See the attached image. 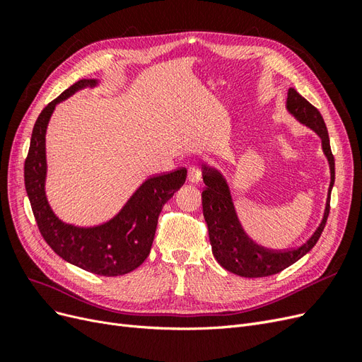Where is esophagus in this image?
<instances>
[{
    "label": "esophagus",
    "mask_w": 362,
    "mask_h": 362,
    "mask_svg": "<svg viewBox=\"0 0 362 362\" xmlns=\"http://www.w3.org/2000/svg\"><path fill=\"white\" fill-rule=\"evenodd\" d=\"M187 180L192 184H199V181H201V170H199L198 166H194V164H192V166L189 168V170H187Z\"/></svg>",
    "instance_id": "1"
}]
</instances>
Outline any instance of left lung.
<instances>
[{
	"mask_svg": "<svg viewBox=\"0 0 362 362\" xmlns=\"http://www.w3.org/2000/svg\"><path fill=\"white\" fill-rule=\"evenodd\" d=\"M287 110L300 124L310 127L322 139V149L331 169V184L329 190H327L323 218L319 228L302 246L287 250H273L254 243V240L249 238L238 221L231 192H229L223 175L217 169L202 164V178L205 182V189L202 192V211L208 226L213 255L223 269L235 273L238 276H270L294 264L315 246L317 240L320 238L325 229L327 216H329L331 190L335 181V161L325 120L320 112L294 89H288Z\"/></svg>",
	"mask_w": 362,
	"mask_h": 362,
	"instance_id": "left-lung-1",
	"label": "left lung"
}]
</instances>
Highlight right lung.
<instances>
[{"label": "right lung", "mask_w": 362, "mask_h": 362, "mask_svg": "<svg viewBox=\"0 0 362 362\" xmlns=\"http://www.w3.org/2000/svg\"><path fill=\"white\" fill-rule=\"evenodd\" d=\"M98 80H80L51 101L39 115L24 166L25 190L43 240L59 257L100 276H119L144 262L154 242L163 205L185 182L184 168L148 178L113 218L93 228L62 222L45 194V134L54 108L76 90L95 87Z\"/></svg>", "instance_id": "1"}]
</instances>
